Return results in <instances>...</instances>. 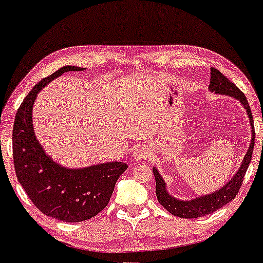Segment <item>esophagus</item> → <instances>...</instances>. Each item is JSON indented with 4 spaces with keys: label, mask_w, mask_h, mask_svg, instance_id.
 <instances>
[{
    "label": "esophagus",
    "mask_w": 263,
    "mask_h": 263,
    "mask_svg": "<svg viewBox=\"0 0 263 263\" xmlns=\"http://www.w3.org/2000/svg\"><path fill=\"white\" fill-rule=\"evenodd\" d=\"M150 156V152L147 147H143V145H139L135 150L134 153H133V157L135 158V160H145V158H148Z\"/></svg>",
    "instance_id": "1"
}]
</instances>
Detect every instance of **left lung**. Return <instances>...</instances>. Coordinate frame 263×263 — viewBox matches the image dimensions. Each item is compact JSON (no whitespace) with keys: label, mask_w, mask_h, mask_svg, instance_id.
<instances>
[{"label":"left lung","mask_w":263,"mask_h":263,"mask_svg":"<svg viewBox=\"0 0 263 263\" xmlns=\"http://www.w3.org/2000/svg\"><path fill=\"white\" fill-rule=\"evenodd\" d=\"M209 88L211 92H214L217 94H226V96L235 98L236 100H239L242 103L245 109L247 110L249 122H251L252 126V142L246 155H245L242 164H241L240 169L234 175V177L232 178L225 186L219 189L218 191L210 193L208 196L196 198V199L184 201L176 199V198L170 196L166 191V185L164 183V180H163L162 176L160 175V172L154 167L153 171L155 180H156V196L158 201H160V204L163 208L169 211L171 214H174V216L179 218L192 219L208 216V214L213 213L214 211L221 209L223 205H226L227 203H230L231 200H233L236 195L239 193L241 185H242L243 177L248 169V165L252 161L254 140H255V129H254L252 110L251 107L248 105L246 97H245V94L241 92L230 79H227L220 71H218L217 68L214 67H211V79Z\"/></svg>","instance_id":"1"}]
</instances>
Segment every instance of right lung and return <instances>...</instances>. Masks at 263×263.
<instances>
[{"mask_svg": "<svg viewBox=\"0 0 263 263\" xmlns=\"http://www.w3.org/2000/svg\"><path fill=\"white\" fill-rule=\"evenodd\" d=\"M83 70L63 66L34 85L17 110L12 129V156L20 184L42 213L66 222L85 221L101 212L109 203L116 180L128 167L122 162L64 167L47 156L34 136L32 106L37 94L63 73Z\"/></svg>", "mask_w": 263, "mask_h": 263, "instance_id": "1", "label": "right lung"}]
</instances>
